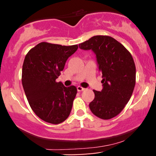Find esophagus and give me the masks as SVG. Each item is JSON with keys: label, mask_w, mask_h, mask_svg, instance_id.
Here are the masks:
<instances>
[{"label": "esophagus", "mask_w": 156, "mask_h": 156, "mask_svg": "<svg viewBox=\"0 0 156 156\" xmlns=\"http://www.w3.org/2000/svg\"><path fill=\"white\" fill-rule=\"evenodd\" d=\"M84 88H83L82 87H80V86H78V87H77V90H78V92H81V91H83L84 90Z\"/></svg>", "instance_id": "34e87169"}]
</instances>
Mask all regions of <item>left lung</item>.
I'll use <instances>...</instances> for the list:
<instances>
[{"instance_id":"8db88e82","label":"left lung","mask_w":156,"mask_h":156,"mask_svg":"<svg viewBox=\"0 0 156 156\" xmlns=\"http://www.w3.org/2000/svg\"><path fill=\"white\" fill-rule=\"evenodd\" d=\"M79 48L95 53L103 75V89L93 90L94 98L89 108L101 119H112L123 110L133 94L136 83L133 57L120 42L108 36H94L79 44Z\"/></svg>"}]
</instances>
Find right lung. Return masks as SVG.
I'll return each instance as SVG.
<instances>
[{
  "instance_id": "right-lung-1",
  "label": "right lung",
  "mask_w": 156,
  "mask_h": 156,
  "mask_svg": "<svg viewBox=\"0 0 156 156\" xmlns=\"http://www.w3.org/2000/svg\"><path fill=\"white\" fill-rule=\"evenodd\" d=\"M78 48V44L62 46L43 42L31 48L25 57L23 89L33 112L44 122L59 124L70 114L76 87H66L55 80Z\"/></svg>"
}]
</instances>
